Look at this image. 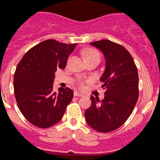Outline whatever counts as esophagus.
<instances>
[{
  "label": "esophagus",
  "instance_id": "1",
  "mask_svg": "<svg viewBox=\"0 0 160 160\" xmlns=\"http://www.w3.org/2000/svg\"><path fill=\"white\" fill-rule=\"evenodd\" d=\"M74 96L76 97H83L84 95L82 94V93H80V92H77V91H76V92H74Z\"/></svg>",
  "mask_w": 160,
  "mask_h": 160
}]
</instances>
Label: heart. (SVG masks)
Wrapping results in <instances>:
<instances>
[{
  "instance_id": "b5f03b06",
  "label": "heart",
  "mask_w": 160,
  "mask_h": 160,
  "mask_svg": "<svg viewBox=\"0 0 160 160\" xmlns=\"http://www.w3.org/2000/svg\"><path fill=\"white\" fill-rule=\"evenodd\" d=\"M94 55H98V53H97L95 50H93V49H89V50H88L86 53H85V54H84V58L90 57V56H94ZM80 87H81V88L84 87L83 84H80Z\"/></svg>"
}]
</instances>
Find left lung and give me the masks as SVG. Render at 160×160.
Instances as JSON below:
<instances>
[{
	"label": "left lung",
	"mask_w": 160,
	"mask_h": 160,
	"mask_svg": "<svg viewBox=\"0 0 160 160\" xmlns=\"http://www.w3.org/2000/svg\"><path fill=\"white\" fill-rule=\"evenodd\" d=\"M90 45L102 51L105 71L100 78L105 97L102 101L90 97L85 119L92 129L109 132L117 129L132 114L138 99V73L133 58L122 45L107 40Z\"/></svg>",
	"instance_id": "8db88e82"
}]
</instances>
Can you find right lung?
<instances>
[{
    "mask_svg": "<svg viewBox=\"0 0 160 160\" xmlns=\"http://www.w3.org/2000/svg\"><path fill=\"white\" fill-rule=\"evenodd\" d=\"M76 44L47 40L28 50L16 68L14 89L21 113L33 125L47 128L60 121L72 100L69 88L53 90L54 72L64 69Z\"/></svg>",
    "mask_w": 160,
    "mask_h": 160,
    "instance_id": "obj_1",
    "label": "right lung"
}]
</instances>
